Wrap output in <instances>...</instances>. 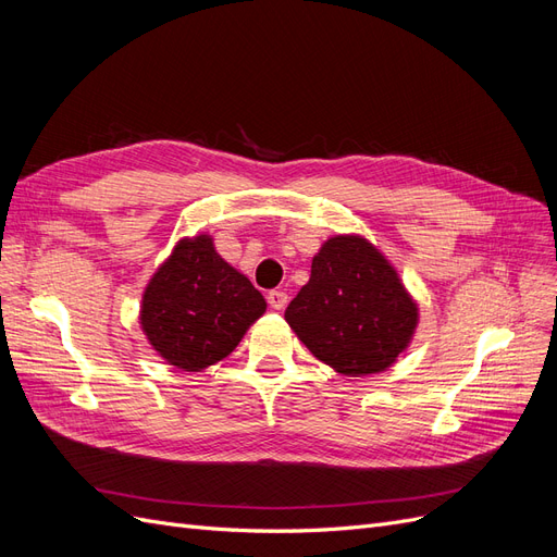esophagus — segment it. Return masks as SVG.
<instances>
[{
	"label": "esophagus",
	"mask_w": 557,
	"mask_h": 557,
	"mask_svg": "<svg viewBox=\"0 0 557 557\" xmlns=\"http://www.w3.org/2000/svg\"><path fill=\"white\" fill-rule=\"evenodd\" d=\"M267 301H269V307H272L274 311H283L285 305H288V295H285L283 290H272V293L267 295Z\"/></svg>",
	"instance_id": "obj_1"
}]
</instances>
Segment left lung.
<instances>
[{
	"instance_id": "1",
	"label": "left lung",
	"mask_w": 557,
	"mask_h": 557,
	"mask_svg": "<svg viewBox=\"0 0 557 557\" xmlns=\"http://www.w3.org/2000/svg\"><path fill=\"white\" fill-rule=\"evenodd\" d=\"M285 320L336 374L369 376L393 367L418 327V305L397 269L360 234H334L313 256L311 278Z\"/></svg>"
}]
</instances>
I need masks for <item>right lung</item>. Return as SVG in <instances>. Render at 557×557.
Instances as JSON below:
<instances>
[{
  "label": "right lung",
  "mask_w": 557,
  "mask_h": 557,
  "mask_svg": "<svg viewBox=\"0 0 557 557\" xmlns=\"http://www.w3.org/2000/svg\"><path fill=\"white\" fill-rule=\"evenodd\" d=\"M267 311L252 283L215 252L209 234L181 239L150 276L139 323L158 356L181 372L227 358Z\"/></svg>",
  "instance_id": "right-lung-1"
}]
</instances>
